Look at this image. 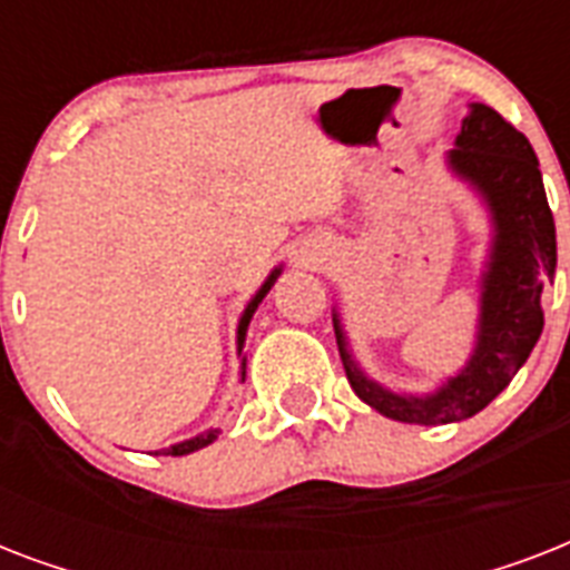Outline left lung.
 Listing matches in <instances>:
<instances>
[{
	"instance_id": "1",
	"label": "left lung",
	"mask_w": 570,
	"mask_h": 570,
	"mask_svg": "<svg viewBox=\"0 0 570 570\" xmlns=\"http://www.w3.org/2000/svg\"><path fill=\"white\" fill-rule=\"evenodd\" d=\"M450 154L452 171L482 191L494 215V248L482 277L479 337L470 364L432 396H396L366 379L346 348L334 313L348 384L379 414L416 425L459 423L509 387L544 328L541 289L557 275V227L541 183L539 159L523 132L491 106H470Z\"/></svg>"
}]
</instances>
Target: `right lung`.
Returning a JSON list of instances; mask_svg holds the SVG:
<instances>
[{
    "label": "right lung",
    "instance_id": "1",
    "mask_svg": "<svg viewBox=\"0 0 570 570\" xmlns=\"http://www.w3.org/2000/svg\"><path fill=\"white\" fill-rule=\"evenodd\" d=\"M277 275H281V268H275V272L268 275V281H266V284H263V289H259V293L254 295V302H250L248 307H245V313H242V320H239V352H242V343H245V331H248L250 316H254V311H257V304L263 302V298H266V293H268V289H272V284H275V281H277ZM215 434H218V432H206V434H200V438L183 441V443H177V446H171V450H163V452H165V455H189V452L200 450V446H206V443H213Z\"/></svg>",
    "mask_w": 570,
    "mask_h": 570
}]
</instances>
